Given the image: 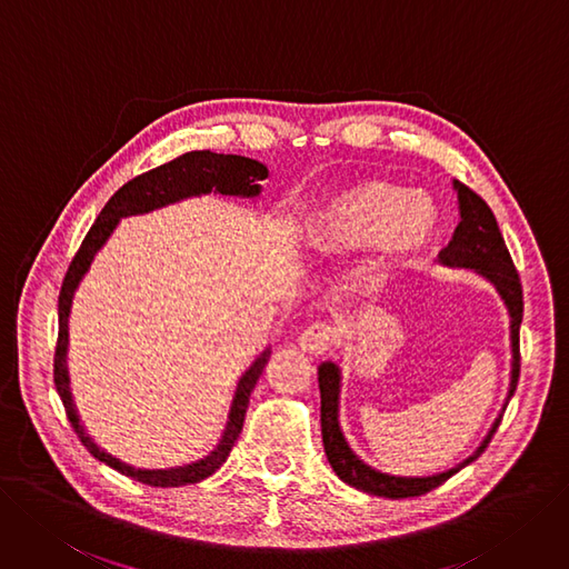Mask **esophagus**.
<instances>
[{
  "instance_id": "1",
  "label": "esophagus",
  "mask_w": 569,
  "mask_h": 569,
  "mask_svg": "<svg viewBox=\"0 0 569 569\" xmlns=\"http://www.w3.org/2000/svg\"><path fill=\"white\" fill-rule=\"evenodd\" d=\"M332 340H335V330L328 323H311L300 332L298 345L307 353H323L330 349Z\"/></svg>"
}]
</instances>
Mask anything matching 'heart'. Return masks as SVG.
I'll use <instances>...</instances> for the list:
<instances>
[{"mask_svg":"<svg viewBox=\"0 0 569 569\" xmlns=\"http://www.w3.org/2000/svg\"><path fill=\"white\" fill-rule=\"evenodd\" d=\"M438 208L422 192H406V187L368 180L351 184L328 197L309 222V239L328 256H342L368 246H380V258L368 269L372 288H382L396 262L425 250L438 229Z\"/></svg>","mask_w":569,"mask_h":569,"instance_id":"heart-1","label":"heart"}]
</instances>
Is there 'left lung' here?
<instances>
[{"label":"left lung","instance_id":"obj_1","mask_svg":"<svg viewBox=\"0 0 569 569\" xmlns=\"http://www.w3.org/2000/svg\"><path fill=\"white\" fill-rule=\"evenodd\" d=\"M457 201H459V224L452 234V241L438 252V262L446 267H459V269H473L478 277L488 279L499 298L503 300V307L509 311L511 319V382L507 401H503L501 412L507 410L511 396L518 385L520 375V323H522V288L518 271L513 267V260L509 256V248L503 243V237L499 231V224L492 216L490 206L482 201L473 189L455 180ZM319 389H321V433H323V448L326 457L330 461L332 471L345 480L347 486L363 490L368 495L389 497V499H406V497H419L427 495L433 488L443 486V482L455 476L459 469H465L471 461H476L482 452H486L488 443L492 440L501 415L495 419L492 429L482 438L480 448L467 457L461 465H457L450 471L436 473V476H391L372 469L370 465L356 455L340 427V389H342V372L340 366L326 361L319 366Z\"/></svg>","mask_w":569,"mask_h":569}]
</instances>
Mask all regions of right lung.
Instances as JSON below:
<instances>
[{
	"label": "right lung",
	"instance_id": "obj_1",
	"mask_svg": "<svg viewBox=\"0 0 569 569\" xmlns=\"http://www.w3.org/2000/svg\"><path fill=\"white\" fill-rule=\"evenodd\" d=\"M267 176H269L267 166L256 159L239 157V154H216L208 150L187 152L159 168H152V171H147V173L126 182L119 192H114V197L104 203L98 220L89 229V234L83 237L77 256L72 258L66 279H62L60 296H58V345H56V356H53V382H56L58 396H60L62 406H66L70 425L77 431L83 448H87L96 459L112 467L114 471L129 476L133 480H140V482H144V486L180 488V486H187V482H199L208 476H213L224 465L231 448H234V443H237L241 429H243V417L248 410L250 393H252V389H256L271 351L264 349L256 359V363H252L241 375L234 398H231L227 427H224L220 443L216 446L213 452L206 455L199 461H192V465H184V467L136 469L131 465H126V461L112 457L110 452H104L87 433V429H83L81 419L77 415L72 393H70V375H68V319H70L74 290L79 288V281L83 279V273L89 271L96 252L104 246V241L110 239V234L121 218L150 213V210H154V208H163L168 203H176V201H182L189 197L210 194V192L222 194V197L256 199L262 189L260 182Z\"/></svg>",
	"mask_w": 569,
	"mask_h": 569
}]
</instances>
